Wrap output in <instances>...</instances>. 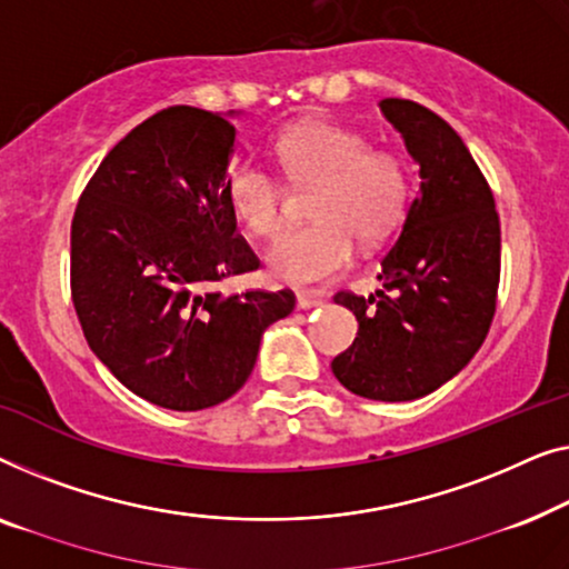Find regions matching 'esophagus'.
I'll return each mask as SVG.
<instances>
[{"label": "esophagus", "instance_id": "obj_1", "mask_svg": "<svg viewBox=\"0 0 569 569\" xmlns=\"http://www.w3.org/2000/svg\"><path fill=\"white\" fill-rule=\"evenodd\" d=\"M296 307H299V309H315V307H322V299H319V296H315V293L301 291L299 296H296Z\"/></svg>", "mask_w": 569, "mask_h": 569}]
</instances>
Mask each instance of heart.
Returning a JSON list of instances; mask_svg holds the SVG:
<instances>
[{
	"label": "heart",
	"mask_w": 569,
	"mask_h": 569,
	"mask_svg": "<svg viewBox=\"0 0 569 569\" xmlns=\"http://www.w3.org/2000/svg\"><path fill=\"white\" fill-rule=\"evenodd\" d=\"M278 157L296 186H319L311 198L309 227L288 229L268 252L278 281L317 286L353 262L356 237L379 242L405 211L410 178L402 157L371 149L363 133L346 126L309 121L286 131ZM227 201L252 237H273L283 227V186L273 172L237 159L223 180Z\"/></svg>",
	"instance_id": "1"
}]
</instances>
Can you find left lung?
<instances>
[{
	"label": "left lung",
	"instance_id": "left-lung-1",
	"mask_svg": "<svg viewBox=\"0 0 569 569\" xmlns=\"http://www.w3.org/2000/svg\"><path fill=\"white\" fill-rule=\"evenodd\" d=\"M379 108L420 167V193L381 260V291L335 296L356 315L358 338L332 373L358 397L410 402L482 348L498 301L500 219L485 174L441 116L399 98Z\"/></svg>",
	"mask_w": 569,
	"mask_h": 569
}]
</instances>
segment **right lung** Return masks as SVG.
<instances>
[{
	"label": "right lung",
	"instance_id": "obj_1",
	"mask_svg": "<svg viewBox=\"0 0 569 569\" xmlns=\"http://www.w3.org/2000/svg\"><path fill=\"white\" fill-rule=\"evenodd\" d=\"M234 139L219 113L159 110L108 151L71 221V301L92 353L167 410L237 395L262 332L296 307L288 288L213 291L260 268L223 190Z\"/></svg>",
	"mask_w": 569,
	"mask_h": 569
}]
</instances>
